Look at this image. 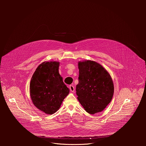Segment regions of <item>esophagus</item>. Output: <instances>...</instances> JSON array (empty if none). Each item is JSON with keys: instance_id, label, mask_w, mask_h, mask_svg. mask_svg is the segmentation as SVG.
Returning a JSON list of instances; mask_svg holds the SVG:
<instances>
[{"instance_id": "1", "label": "esophagus", "mask_w": 146, "mask_h": 146, "mask_svg": "<svg viewBox=\"0 0 146 146\" xmlns=\"http://www.w3.org/2000/svg\"><path fill=\"white\" fill-rule=\"evenodd\" d=\"M69 88H70V91L71 92H74V91H75V88H74V86H73V85H70V86H69Z\"/></svg>"}]
</instances>
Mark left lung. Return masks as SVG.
<instances>
[{"label": "left lung", "mask_w": 146, "mask_h": 146, "mask_svg": "<svg viewBox=\"0 0 146 146\" xmlns=\"http://www.w3.org/2000/svg\"><path fill=\"white\" fill-rule=\"evenodd\" d=\"M78 99L90 114L102 111L111 102L114 87L110 75L100 64L93 61L79 62Z\"/></svg>", "instance_id": "8db88e82"}]
</instances>
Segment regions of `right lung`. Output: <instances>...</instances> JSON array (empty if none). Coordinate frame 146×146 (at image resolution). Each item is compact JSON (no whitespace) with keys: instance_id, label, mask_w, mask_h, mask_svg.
<instances>
[{"instance_id":"right-lung-1","label":"right lung","mask_w":146,"mask_h":146,"mask_svg":"<svg viewBox=\"0 0 146 146\" xmlns=\"http://www.w3.org/2000/svg\"><path fill=\"white\" fill-rule=\"evenodd\" d=\"M58 62H44L34 73L30 84V94L34 104L46 114L54 113L70 90L59 74Z\"/></svg>"}]
</instances>
